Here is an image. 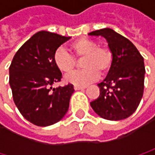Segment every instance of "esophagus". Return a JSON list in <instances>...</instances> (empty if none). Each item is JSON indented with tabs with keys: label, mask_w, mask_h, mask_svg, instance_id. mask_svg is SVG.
<instances>
[{
	"label": "esophagus",
	"mask_w": 155,
	"mask_h": 155,
	"mask_svg": "<svg viewBox=\"0 0 155 155\" xmlns=\"http://www.w3.org/2000/svg\"><path fill=\"white\" fill-rule=\"evenodd\" d=\"M86 87H81V86H74V90L75 91H80V90H84Z\"/></svg>",
	"instance_id": "esophagus-1"
}]
</instances>
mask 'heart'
<instances>
[{"mask_svg": "<svg viewBox=\"0 0 155 155\" xmlns=\"http://www.w3.org/2000/svg\"><path fill=\"white\" fill-rule=\"evenodd\" d=\"M71 49L78 58L84 57L82 67L84 70L67 74L64 81L74 86L85 87L99 79L100 74H107L112 65V54L108 48L99 47L97 42L81 38L71 45ZM55 66L64 73H70L75 66L74 57L66 50L60 47L54 54Z\"/></svg>", "mask_w": 155, "mask_h": 155, "instance_id": "1", "label": "heart"}]
</instances>
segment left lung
<instances>
[{"mask_svg": "<svg viewBox=\"0 0 155 155\" xmlns=\"http://www.w3.org/2000/svg\"><path fill=\"white\" fill-rule=\"evenodd\" d=\"M88 35L103 37L112 54L111 68L104 81L98 84L100 96L91 102V107L102 118L125 119L137 110L143 94V58L131 41L111 28Z\"/></svg>", "mask_w": 155, "mask_h": 155, "instance_id": "obj_1", "label": "left lung"}]
</instances>
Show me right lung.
Returning <instances> with one entry per match:
<instances>
[{
    "label": "right lung",
    "instance_id": "right-lung-1",
    "mask_svg": "<svg viewBox=\"0 0 155 155\" xmlns=\"http://www.w3.org/2000/svg\"><path fill=\"white\" fill-rule=\"evenodd\" d=\"M70 37L39 31L22 45L10 66V86L16 107L30 123L47 127L66 114L74 85L53 88L62 73L54 63V54Z\"/></svg>",
    "mask_w": 155,
    "mask_h": 155
}]
</instances>
